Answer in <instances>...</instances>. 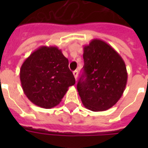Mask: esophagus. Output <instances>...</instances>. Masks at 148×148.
<instances>
[{
    "mask_svg": "<svg viewBox=\"0 0 148 148\" xmlns=\"http://www.w3.org/2000/svg\"><path fill=\"white\" fill-rule=\"evenodd\" d=\"M73 74H74V77H75V79H77V76H78V71H73Z\"/></svg>",
    "mask_w": 148,
    "mask_h": 148,
    "instance_id": "1",
    "label": "esophagus"
}]
</instances>
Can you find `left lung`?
<instances>
[{"label":"left lung","mask_w":148,"mask_h":148,"mask_svg":"<svg viewBox=\"0 0 148 148\" xmlns=\"http://www.w3.org/2000/svg\"><path fill=\"white\" fill-rule=\"evenodd\" d=\"M84 74L77 88L84 106L92 111L112 108L126 88L125 63L110 45L93 39L84 47Z\"/></svg>","instance_id":"obj_1"}]
</instances>
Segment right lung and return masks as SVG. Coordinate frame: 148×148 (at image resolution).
<instances>
[{
  "label": "right lung",
  "instance_id": "right-lung-1",
  "mask_svg": "<svg viewBox=\"0 0 148 148\" xmlns=\"http://www.w3.org/2000/svg\"><path fill=\"white\" fill-rule=\"evenodd\" d=\"M20 80L27 97L45 109L58 105L75 84L67 58L56 46H41L31 53L22 64Z\"/></svg>",
  "mask_w": 148,
  "mask_h": 148
}]
</instances>
